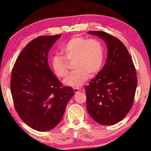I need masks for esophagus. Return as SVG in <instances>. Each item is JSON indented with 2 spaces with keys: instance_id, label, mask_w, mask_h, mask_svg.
Instances as JSON below:
<instances>
[{
  "instance_id": "34e87169",
  "label": "esophagus",
  "mask_w": 151,
  "mask_h": 151,
  "mask_svg": "<svg viewBox=\"0 0 151 151\" xmlns=\"http://www.w3.org/2000/svg\"><path fill=\"white\" fill-rule=\"evenodd\" d=\"M73 91H74V92H75V93H79V92L81 91L80 89L78 88H73Z\"/></svg>"
}]
</instances>
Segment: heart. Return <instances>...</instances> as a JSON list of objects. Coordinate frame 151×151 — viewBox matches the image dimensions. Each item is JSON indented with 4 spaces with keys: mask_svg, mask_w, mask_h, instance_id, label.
<instances>
[{
    "mask_svg": "<svg viewBox=\"0 0 151 151\" xmlns=\"http://www.w3.org/2000/svg\"><path fill=\"white\" fill-rule=\"evenodd\" d=\"M60 54L51 57V66L56 75L64 78L68 73V61L73 60L75 68L63 83L66 86L79 87L101 69L103 62V48L96 39L73 37L60 46Z\"/></svg>",
    "mask_w": 151,
    "mask_h": 151,
    "instance_id": "1",
    "label": "heart"
}]
</instances>
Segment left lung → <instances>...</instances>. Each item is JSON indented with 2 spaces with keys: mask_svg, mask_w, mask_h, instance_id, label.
<instances>
[{
  "mask_svg": "<svg viewBox=\"0 0 151 151\" xmlns=\"http://www.w3.org/2000/svg\"><path fill=\"white\" fill-rule=\"evenodd\" d=\"M106 44L108 54L103 69L85 88L86 109L96 122L116 124L128 114L133 104L137 72L131 55L121 40L103 31H88Z\"/></svg>",
  "mask_w": 151,
  "mask_h": 151,
  "instance_id": "obj_1",
  "label": "left lung"
}]
</instances>
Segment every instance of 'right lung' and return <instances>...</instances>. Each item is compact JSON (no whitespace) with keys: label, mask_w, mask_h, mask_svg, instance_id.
<instances>
[{"label":"right lung","mask_w":151,"mask_h":151,"mask_svg":"<svg viewBox=\"0 0 151 151\" xmlns=\"http://www.w3.org/2000/svg\"><path fill=\"white\" fill-rule=\"evenodd\" d=\"M61 35L41 36L30 42L18 57L12 71L11 89L18 114L38 131H48L60 122L74 95L63 86L48 64V54Z\"/></svg>","instance_id":"1"}]
</instances>
